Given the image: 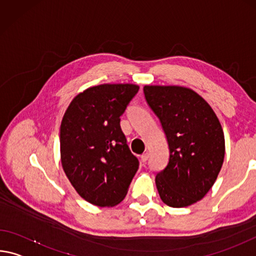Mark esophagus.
Masks as SVG:
<instances>
[{"label":"esophagus","mask_w":256,"mask_h":256,"mask_svg":"<svg viewBox=\"0 0 256 256\" xmlns=\"http://www.w3.org/2000/svg\"><path fill=\"white\" fill-rule=\"evenodd\" d=\"M141 162H142V163H146V162L148 160V158H149V155H148V152H144V155H141Z\"/></svg>","instance_id":"34e87169"}]
</instances>
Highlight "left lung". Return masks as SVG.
<instances>
[{
    "mask_svg": "<svg viewBox=\"0 0 256 256\" xmlns=\"http://www.w3.org/2000/svg\"><path fill=\"white\" fill-rule=\"evenodd\" d=\"M148 106L160 120L170 158L155 181L171 208L200 200L216 182L224 160V134L216 112L196 92L182 86L147 85Z\"/></svg>",
    "mask_w": 256,
    "mask_h": 256,
    "instance_id": "1",
    "label": "left lung"
}]
</instances>
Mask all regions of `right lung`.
Returning <instances> with one entry per match:
<instances>
[{
    "instance_id": "right-lung-1",
    "label": "right lung",
    "mask_w": 256,
    "mask_h": 256,
    "mask_svg": "<svg viewBox=\"0 0 256 256\" xmlns=\"http://www.w3.org/2000/svg\"><path fill=\"white\" fill-rule=\"evenodd\" d=\"M138 91L133 84L93 86L77 94L64 115V171L77 194L100 208L123 200L139 168L120 128V116Z\"/></svg>"
}]
</instances>
